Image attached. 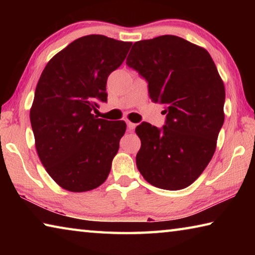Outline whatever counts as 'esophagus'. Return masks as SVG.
Here are the masks:
<instances>
[{"label":"esophagus","instance_id":"1","mask_svg":"<svg viewBox=\"0 0 255 255\" xmlns=\"http://www.w3.org/2000/svg\"><path fill=\"white\" fill-rule=\"evenodd\" d=\"M127 127H128V131H129V132H132L133 130H135L136 124L130 123V122H127Z\"/></svg>","mask_w":255,"mask_h":255}]
</instances>
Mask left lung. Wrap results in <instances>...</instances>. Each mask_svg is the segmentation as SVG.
<instances>
[{
	"instance_id": "obj_1",
	"label": "left lung",
	"mask_w": 255,
	"mask_h": 255,
	"mask_svg": "<svg viewBox=\"0 0 255 255\" xmlns=\"http://www.w3.org/2000/svg\"><path fill=\"white\" fill-rule=\"evenodd\" d=\"M126 64L145 77L150 100L166 115L162 129L136 127L137 169L156 188H187L210 162L225 119L217 67L205 48L172 34L135 42Z\"/></svg>"
}]
</instances>
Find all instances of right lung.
I'll use <instances>...</instances> for the list:
<instances>
[{
  "label": "right lung",
  "instance_id": "obj_1",
  "mask_svg": "<svg viewBox=\"0 0 255 255\" xmlns=\"http://www.w3.org/2000/svg\"><path fill=\"white\" fill-rule=\"evenodd\" d=\"M132 42L89 34L56 54L42 71L30 109L34 145L42 165L59 187L85 192L107 180L124 120L92 114L107 101V80L122 65Z\"/></svg>",
  "mask_w": 255,
  "mask_h": 255
}]
</instances>
